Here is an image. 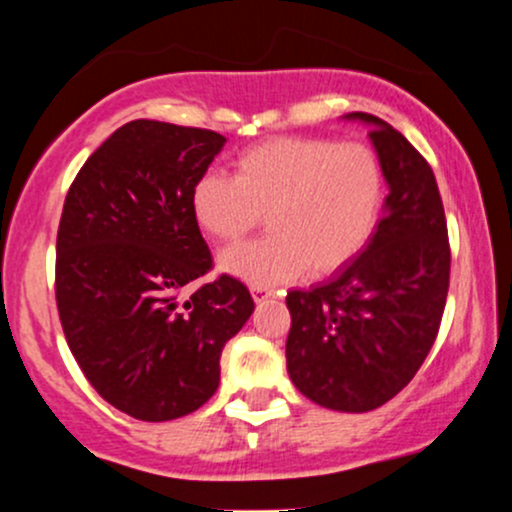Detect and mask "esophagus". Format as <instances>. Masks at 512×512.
Here are the masks:
<instances>
[{
    "instance_id": "obj_1",
    "label": "esophagus",
    "mask_w": 512,
    "mask_h": 512,
    "mask_svg": "<svg viewBox=\"0 0 512 512\" xmlns=\"http://www.w3.org/2000/svg\"><path fill=\"white\" fill-rule=\"evenodd\" d=\"M250 293H252V298H255V301H262V298L272 296L274 289H269V286H250Z\"/></svg>"
}]
</instances>
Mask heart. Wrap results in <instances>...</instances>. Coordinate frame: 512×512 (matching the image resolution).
I'll return each mask as SVG.
<instances>
[{
    "label": "heart",
    "instance_id": "1",
    "mask_svg": "<svg viewBox=\"0 0 512 512\" xmlns=\"http://www.w3.org/2000/svg\"><path fill=\"white\" fill-rule=\"evenodd\" d=\"M192 216L223 243L243 238L267 214L272 236L228 248L221 269L252 286L330 274L366 248L385 207V173L366 144L276 137L236 158V178L204 173Z\"/></svg>",
    "mask_w": 512,
    "mask_h": 512
}]
</instances>
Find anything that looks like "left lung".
<instances>
[{
    "label": "left lung",
    "instance_id": "left-lung-1",
    "mask_svg": "<svg viewBox=\"0 0 512 512\" xmlns=\"http://www.w3.org/2000/svg\"><path fill=\"white\" fill-rule=\"evenodd\" d=\"M344 120L370 127L390 195L354 260L308 291H289L286 368L310 402L363 414L407 387L436 342L450 245L426 158L380 117L349 113Z\"/></svg>",
    "mask_w": 512,
    "mask_h": 512
}]
</instances>
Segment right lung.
Instances as JSON below:
<instances>
[{"label":"right lung","instance_id":"add662e5","mask_svg":"<svg viewBox=\"0 0 512 512\" xmlns=\"http://www.w3.org/2000/svg\"><path fill=\"white\" fill-rule=\"evenodd\" d=\"M226 137L132 120L88 156L64 199L55 296L69 349L105 402L139 421L192 414L221 380L223 346L255 310L211 269L192 187Z\"/></svg>","mask_w":512,"mask_h":512}]
</instances>
